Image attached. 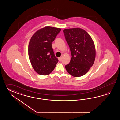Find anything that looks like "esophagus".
Listing matches in <instances>:
<instances>
[{"mask_svg":"<svg viewBox=\"0 0 120 120\" xmlns=\"http://www.w3.org/2000/svg\"><path fill=\"white\" fill-rule=\"evenodd\" d=\"M58 60L60 61H61L62 60V58L61 57H59L58 58Z\"/></svg>","mask_w":120,"mask_h":120,"instance_id":"esophagus-1","label":"esophagus"}]
</instances>
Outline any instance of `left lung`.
<instances>
[{"label": "left lung", "instance_id": "obj_1", "mask_svg": "<svg viewBox=\"0 0 120 120\" xmlns=\"http://www.w3.org/2000/svg\"><path fill=\"white\" fill-rule=\"evenodd\" d=\"M63 31L72 56L65 68L72 76H82L94 64L96 57L94 42L89 34L82 28L66 29Z\"/></svg>", "mask_w": 120, "mask_h": 120}]
</instances>
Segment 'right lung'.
<instances>
[{"instance_id": "right-lung-1", "label": "right lung", "mask_w": 120, "mask_h": 120, "mask_svg": "<svg viewBox=\"0 0 120 120\" xmlns=\"http://www.w3.org/2000/svg\"><path fill=\"white\" fill-rule=\"evenodd\" d=\"M60 31V28L46 26L32 36L28 46V55L32 66L38 74L48 75L57 64L58 60L55 56L51 43Z\"/></svg>"}]
</instances>
